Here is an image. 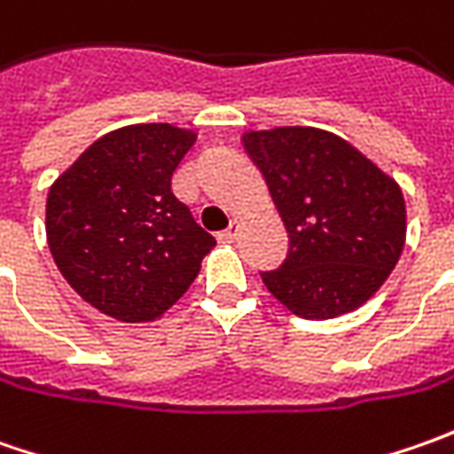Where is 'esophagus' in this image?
<instances>
[{
	"mask_svg": "<svg viewBox=\"0 0 454 454\" xmlns=\"http://www.w3.org/2000/svg\"><path fill=\"white\" fill-rule=\"evenodd\" d=\"M237 232H239V222H232L224 232H219L217 239L222 242V245H232L237 239Z\"/></svg>",
	"mask_w": 454,
	"mask_h": 454,
	"instance_id": "1",
	"label": "esophagus"
}]
</instances>
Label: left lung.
Here are the masks:
<instances>
[{
    "instance_id": "obj_1",
    "label": "left lung",
    "mask_w": 454,
    "mask_h": 454,
    "mask_svg": "<svg viewBox=\"0 0 454 454\" xmlns=\"http://www.w3.org/2000/svg\"><path fill=\"white\" fill-rule=\"evenodd\" d=\"M290 237L286 262L262 283L293 316L328 321L366 303L407 239L402 186L340 136L313 126L245 131Z\"/></svg>"
}]
</instances>
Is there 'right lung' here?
I'll return each instance as SVG.
<instances>
[{
    "instance_id": "1",
    "label": "right lung",
    "mask_w": 454,
    "mask_h": 454,
    "mask_svg": "<svg viewBox=\"0 0 454 454\" xmlns=\"http://www.w3.org/2000/svg\"><path fill=\"white\" fill-rule=\"evenodd\" d=\"M197 131L133 123L100 136L50 186L52 260L85 303L123 323L161 318L217 239L174 197L171 176Z\"/></svg>"
}]
</instances>
